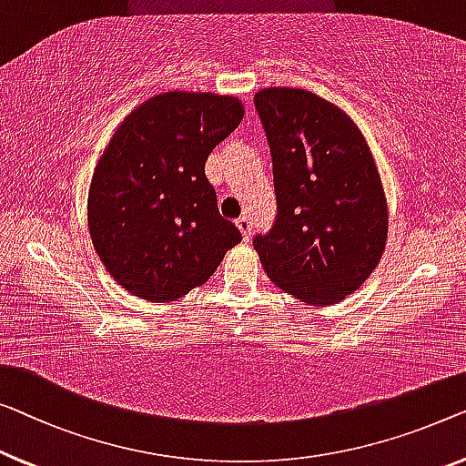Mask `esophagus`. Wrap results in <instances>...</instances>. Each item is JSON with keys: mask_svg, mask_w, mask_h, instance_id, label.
I'll return each instance as SVG.
<instances>
[{"mask_svg": "<svg viewBox=\"0 0 466 466\" xmlns=\"http://www.w3.org/2000/svg\"><path fill=\"white\" fill-rule=\"evenodd\" d=\"M236 226H238V230L242 232V238H245V240L251 238L253 221H251V218H248V215H242V218L236 219Z\"/></svg>", "mask_w": 466, "mask_h": 466, "instance_id": "1", "label": "esophagus"}]
</instances>
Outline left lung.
I'll return each mask as SVG.
<instances>
[{
	"label": "left lung",
	"mask_w": 466,
	"mask_h": 466,
	"mask_svg": "<svg viewBox=\"0 0 466 466\" xmlns=\"http://www.w3.org/2000/svg\"><path fill=\"white\" fill-rule=\"evenodd\" d=\"M272 155L276 221L253 238L261 266L311 305L345 299L379 266L387 203L358 125L320 96L293 87L255 94Z\"/></svg>",
	"instance_id": "obj_1"
}]
</instances>
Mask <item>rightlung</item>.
<instances>
[{
  "label": "right lung",
  "instance_id": "obj_1",
  "mask_svg": "<svg viewBox=\"0 0 466 466\" xmlns=\"http://www.w3.org/2000/svg\"><path fill=\"white\" fill-rule=\"evenodd\" d=\"M242 116L232 96L165 92L115 131L96 165L87 224L104 268L131 295L179 299L242 240L205 176L211 150Z\"/></svg>",
  "mask_w": 466,
  "mask_h": 466
}]
</instances>
